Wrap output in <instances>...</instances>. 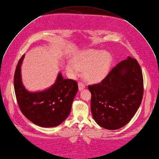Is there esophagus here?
<instances>
[{
  "instance_id": "34e87169",
  "label": "esophagus",
  "mask_w": 159,
  "mask_h": 159,
  "mask_svg": "<svg viewBox=\"0 0 159 159\" xmlns=\"http://www.w3.org/2000/svg\"><path fill=\"white\" fill-rule=\"evenodd\" d=\"M78 89H79L80 91H81V90H83V89L85 88V86L81 83H78Z\"/></svg>"
}]
</instances>
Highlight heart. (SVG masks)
I'll return each mask as SVG.
<instances>
[{"instance_id":"obj_1","label":"heart","mask_w":159,"mask_h":159,"mask_svg":"<svg viewBox=\"0 0 159 159\" xmlns=\"http://www.w3.org/2000/svg\"><path fill=\"white\" fill-rule=\"evenodd\" d=\"M112 62L111 53L101 50L89 49L79 53L73 60V64L66 65V71L72 76H77L83 71L86 81L93 84L102 81L108 75Z\"/></svg>"}]
</instances>
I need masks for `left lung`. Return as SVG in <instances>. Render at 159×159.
<instances>
[{"label": "left lung", "mask_w": 159, "mask_h": 159, "mask_svg": "<svg viewBox=\"0 0 159 159\" xmlns=\"http://www.w3.org/2000/svg\"><path fill=\"white\" fill-rule=\"evenodd\" d=\"M91 110L96 122L108 130L125 125L138 110L143 97L142 73L135 59L127 57L101 83L90 85Z\"/></svg>", "instance_id": "1"}]
</instances>
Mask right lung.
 <instances>
[{
  "mask_svg": "<svg viewBox=\"0 0 159 159\" xmlns=\"http://www.w3.org/2000/svg\"><path fill=\"white\" fill-rule=\"evenodd\" d=\"M24 57L25 55L19 61L14 75V89L19 107L29 120L39 126H58L70 114L78 91V84L73 80L64 79L59 72L50 87L43 91H29L22 83L21 75Z\"/></svg>",
  "mask_w": 159,
  "mask_h": 159,
  "instance_id": "1",
  "label": "right lung"
}]
</instances>
